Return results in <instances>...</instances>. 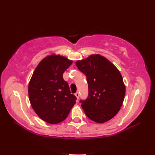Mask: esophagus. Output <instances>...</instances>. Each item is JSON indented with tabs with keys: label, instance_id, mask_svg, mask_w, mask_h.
<instances>
[{
	"label": "esophagus",
	"instance_id": "1",
	"mask_svg": "<svg viewBox=\"0 0 155 155\" xmlns=\"http://www.w3.org/2000/svg\"><path fill=\"white\" fill-rule=\"evenodd\" d=\"M74 95L76 96V97H77L78 99V98H79V97H80V94H79V93H78V92H77V93H76L75 94H74Z\"/></svg>",
	"mask_w": 155,
	"mask_h": 155
}]
</instances>
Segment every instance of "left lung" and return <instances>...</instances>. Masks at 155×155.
I'll list each match as a JSON object with an SVG mask.
<instances>
[{"label": "left lung", "mask_w": 155, "mask_h": 155, "mask_svg": "<svg viewBox=\"0 0 155 155\" xmlns=\"http://www.w3.org/2000/svg\"><path fill=\"white\" fill-rule=\"evenodd\" d=\"M76 65L87 77L88 94L86 99L80 101L85 114L98 123L110 120L119 111L125 95L119 71L98 54L78 61Z\"/></svg>", "instance_id": "8db88e82"}]
</instances>
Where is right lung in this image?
I'll list each match as a JSON object with an SVG mask.
<instances>
[{"label":"right lung","instance_id":"add662e5","mask_svg":"<svg viewBox=\"0 0 155 155\" xmlns=\"http://www.w3.org/2000/svg\"><path fill=\"white\" fill-rule=\"evenodd\" d=\"M72 61L60 55L45 58L33 72L28 84L31 106L42 120L57 124L66 119L76 103L77 97L62 74Z\"/></svg>","mask_w":155,"mask_h":155}]
</instances>
